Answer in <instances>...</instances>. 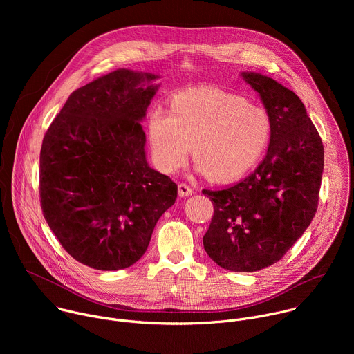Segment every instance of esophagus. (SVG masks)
<instances>
[{
  "label": "esophagus",
  "instance_id": "1",
  "mask_svg": "<svg viewBox=\"0 0 354 354\" xmlns=\"http://www.w3.org/2000/svg\"><path fill=\"white\" fill-rule=\"evenodd\" d=\"M178 193H179L180 197H186V196H190L193 193V189L187 183H179Z\"/></svg>",
  "mask_w": 354,
  "mask_h": 354
}]
</instances>
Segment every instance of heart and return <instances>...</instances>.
Instances as JSON below:
<instances>
[{
    "label": "heart",
    "instance_id": "obj_1",
    "mask_svg": "<svg viewBox=\"0 0 354 354\" xmlns=\"http://www.w3.org/2000/svg\"><path fill=\"white\" fill-rule=\"evenodd\" d=\"M158 168L167 174L185 165L192 145L198 169L216 182L245 175L265 153L272 134L269 115L246 99L220 91H183L171 112L156 106L147 119Z\"/></svg>",
    "mask_w": 354,
    "mask_h": 354
}]
</instances>
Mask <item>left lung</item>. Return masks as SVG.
Instances as JSON below:
<instances>
[{
  "label": "left lung",
  "instance_id": "obj_1",
  "mask_svg": "<svg viewBox=\"0 0 354 354\" xmlns=\"http://www.w3.org/2000/svg\"><path fill=\"white\" fill-rule=\"evenodd\" d=\"M272 122L268 154L243 180L203 189L214 216L203 236L207 255L223 269L257 272L279 262L311 224L319 201L324 144L304 104L262 74L242 73Z\"/></svg>",
  "mask_w": 354,
  "mask_h": 354
}]
</instances>
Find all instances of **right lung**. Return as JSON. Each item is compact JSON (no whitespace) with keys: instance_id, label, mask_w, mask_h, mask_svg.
<instances>
[{"instance_id":"1","label":"right lung","mask_w":354,"mask_h":354,"mask_svg":"<svg viewBox=\"0 0 354 354\" xmlns=\"http://www.w3.org/2000/svg\"><path fill=\"white\" fill-rule=\"evenodd\" d=\"M157 75L116 70L74 91L40 149L43 217L75 261L96 270L136 263L176 183L149 168L141 120Z\"/></svg>"}]
</instances>
